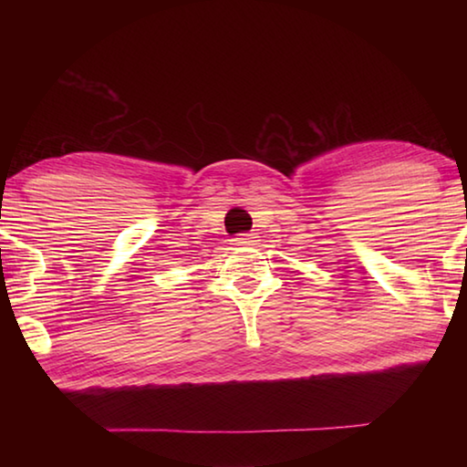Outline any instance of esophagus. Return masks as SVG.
Listing matches in <instances>:
<instances>
[{
    "instance_id": "esophagus-1",
    "label": "esophagus",
    "mask_w": 467,
    "mask_h": 467,
    "mask_svg": "<svg viewBox=\"0 0 467 467\" xmlns=\"http://www.w3.org/2000/svg\"><path fill=\"white\" fill-rule=\"evenodd\" d=\"M257 239L259 236L257 234H253V233H244V234H239L234 239V244L236 247H253V244H257Z\"/></svg>"
}]
</instances>
